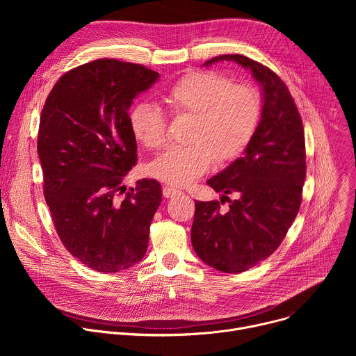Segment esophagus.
I'll return each mask as SVG.
<instances>
[{"label": "esophagus", "mask_w": 356, "mask_h": 356, "mask_svg": "<svg viewBox=\"0 0 356 356\" xmlns=\"http://www.w3.org/2000/svg\"><path fill=\"white\" fill-rule=\"evenodd\" d=\"M180 191L179 190H176V188H173V187H169V186H165L163 187V197L165 198H172L173 195H176V194H179Z\"/></svg>", "instance_id": "esophagus-1"}]
</instances>
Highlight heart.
<instances>
[{
	"label": "heart",
	"instance_id": "heart-1",
	"mask_svg": "<svg viewBox=\"0 0 356 356\" xmlns=\"http://www.w3.org/2000/svg\"><path fill=\"white\" fill-rule=\"evenodd\" d=\"M173 117H191L187 146L168 149L150 173L172 187H184L206 175L214 162L236 159L257 134L262 115L258 90L220 72L198 70L179 79L163 95ZM134 136L149 149L168 140L166 115L155 106L136 104L129 114Z\"/></svg>",
	"mask_w": 356,
	"mask_h": 356
}]
</instances>
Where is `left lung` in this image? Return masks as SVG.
Returning a JSON list of instances; mask_svg holds the SVG:
<instances>
[{
	"instance_id": "obj_1",
	"label": "left lung",
	"mask_w": 356,
	"mask_h": 356,
	"mask_svg": "<svg viewBox=\"0 0 356 356\" xmlns=\"http://www.w3.org/2000/svg\"><path fill=\"white\" fill-rule=\"evenodd\" d=\"M232 60L262 86L264 107L255 136L242 158L207 184L222 193L221 202L195 201L191 243L209 266L241 273L257 266L279 248L301 204L306 179V140L302 121L284 81L269 67L243 55L207 60ZM228 193L238 198L231 200ZM228 200L230 209L220 211Z\"/></svg>"
}]
</instances>
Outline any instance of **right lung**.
<instances>
[{
    "label": "right lung",
    "mask_w": 356,
    "mask_h": 356,
    "mask_svg": "<svg viewBox=\"0 0 356 356\" xmlns=\"http://www.w3.org/2000/svg\"><path fill=\"white\" fill-rule=\"evenodd\" d=\"M158 79L142 65L97 59L65 73L40 114L46 204L65 248L97 272L128 269L147 249L161 183L142 179L125 193L122 180L138 162L129 107Z\"/></svg>",
    "instance_id": "1"
}]
</instances>
